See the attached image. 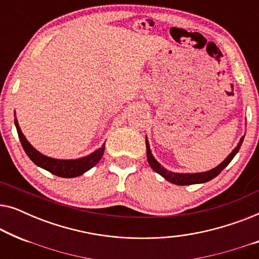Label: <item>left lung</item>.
I'll return each mask as SVG.
<instances>
[{
  "label": "left lung",
  "mask_w": 259,
  "mask_h": 259,
  "mask_svg": "<svg viewBox=\"0 0 259 259\" xmlns=\"http://www.w3.org/2000/svg\"><path fill=\"white\" fill-rule=\"evenodd\" d=\"M244 140V137L239 140V144L237 145V147L233 150L231 153H230L224 161L222 164H219L217 167L210 169L207 172H201V173H175L171 171H167V169L162 167V166L159 164V162L155 160L153 154H152L150 144H148V140L146 138V151H147V160L148 164L152 168L154 169L155 172L159 173L161 177L167 180V182L176 184V185H192V184H203L206 182H210L211 179H213L217 177L219 173H221L223 169H224L226 166L230 164V161L232 160L233 157L237 154V152L239 151L240 146H242V143Z\"/></svg>",
  "instance_id": "1"
}]
</instances>
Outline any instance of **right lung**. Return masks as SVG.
I'll return each instance as SVG.
<instances>
[{"label": "right lung", "mask_w": 259, "mask_h": 259, "mask_svg": "<svg viewBox=\"0 0 259 259\" xmlns=\"http://www.w3.org/2000/svg\"><path fill=\"white\" fill-rule=\"evenodd\" d=\"M15 126L17 130V134H19L20 141L22 144V147L24 152H26L30 160L34 162L35 165L40 166L44 169H47L48 172L53 173V175L61 177V178H74V177H79L91 169L93 166H95L100 161L105 152V144L93 153L83 158L79 159H72V160H63V159H54L47 155H44L40 152L35 150V148L29 144V141L26 139L23 133L21 132V128L17 123V120L15 118Z\"/></svg>", "instance_id": "1"}]
</instances>
